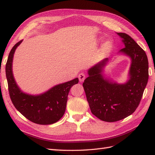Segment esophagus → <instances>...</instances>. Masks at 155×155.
Listing matches in <instances>:
<instances>
[{
	"instance_id": "34e87169",
	"label": "esophagus",
	"mask_w": 155,
	"mask_h": 155,
	"mask_svg": "<svg viewBox=\"0 0 155 155\" xmlns=\"http://www.w3.org/2000/svg\"><path fill=\"white\" fill-rule=\"evenodd\" d=\"M85 77H86V75H85L84 73H83V72L78 74V78H79V81L81 82L84 81V80L85 79Z\"/></svg>"
}]
</instances>
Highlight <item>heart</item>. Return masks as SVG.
Masks as SVG:
<instances>
[{
  "mask_svg": "<svg viewBox=\"0 0 155 155\" xmlns=\"http://www.w3.org/2000/svg\"><path fill=\"white\" fill-rule=\"evenodd\" d=\"M112 46H113V43L110 41H108L104 44V48L106 49H110Z\"/></svg>",
  "mask_w": 155,
  "mask_h": 155,
  "instance_id": "obj_1",
  "label": "heart"
}]
</instances>
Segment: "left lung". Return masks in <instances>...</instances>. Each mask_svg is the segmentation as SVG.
<instances>
[{"instance_id":"1","label":"left lung","mask_w":155,"mask_h":155,"mask_svg":"<svg viewBox=\"0 0 155 155\" xmlns=\"http://www.w3.org/2000/svg\"><path fill=\"white\" fill-rule=\"evenodd\" d=\"M124 48L119 52L129 57L131 64L128 80L118 84L105 78L106 58L88 69L83 84L91 113L101 120L115 122L133 114L139 106L149 79V62L145 52L129 35L117 32Z\"/></svg>"}]
</instances>
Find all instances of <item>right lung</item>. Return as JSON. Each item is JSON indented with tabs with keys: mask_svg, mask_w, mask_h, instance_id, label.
<instances>
[{
	"mask_svg": "<svg viewBox=\"0 0 155 155\" xmlns=\"http://www.w3.org/2000/svg\"><path fill=\"white\" fill-rule=\"evenodd\" d=\"M22 41H19L12 47L6 64V77L10 97L17 110L32 123L38 124H53L64 115L68 93L71 88L78 83V78L55 85L38 95L25 93L16 84L12 73L13 57L15 50Z\"/></svg>",
	"mask_w": 155,
	"mask_h": 155,
	"instance_id": "obj_1",
	"label": "right lung"
}]
</instances>
